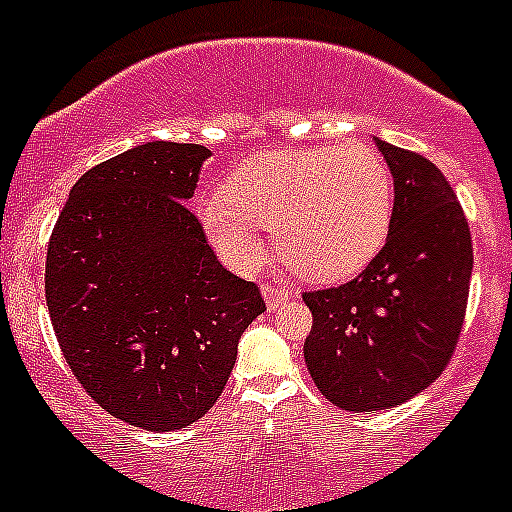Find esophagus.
I'll return each instance as SVG.
<instances>
[{
  "label": "esophagus",
  "mask_w": 512,
  "mask_h": 512,
  "mask_svg": "<svg viewBox=\"0 0 512 512\" xmlns=\"http://www.w3.org/2000/svg\"><path fill=\"white\" fill-rule=\"evenodd\" d=\"M261 295H264L269 310H277L279 305H284V302L292 297V292L284 287H279V284H264V287H261Z\"/></svg>",
  "instance_id": "obj_1"
}]
</instances>
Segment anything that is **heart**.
<instances>
[{
	"label": "heart",
	"mask_w": 512,
	"mask_h": 512,
	"mask_svg": "<svg viewBox=\"0 0 512 512\" xmlns=\"http://www.w3.org/2000/svg\"><path fill=\"white\" fill-rule=\"evenodd\" d=\"M392 210L390 166L374 148L348 143L251 158L225 179V194L200 200L197 220L230 269H259L269 228L297 274L341 282L382 251Z\"/></svg>",
	"instance_id": "b5f03b06"
}]
</instances>
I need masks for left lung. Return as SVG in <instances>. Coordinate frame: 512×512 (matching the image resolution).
I'll return each mask as SVG.
<instances>
[{
  "label": "left lung",
  "mask_w": 512,
  "mask_h": 512,
  "mask_svg": "<svg viewBox=\"0 0 512 512\" xmlns=\"http://www.w3.org/2000/svg\"><path fill=\"white\" fill-rule=\"evenodd\" d=\"M377 140L395 182L392 228L354 282L305 292V364L343 410L397 408L451 361L467 312L472 235L446 176L428 158Z\"/></svg>",
  "instance_id": "8db88e82"
}]
</instances>
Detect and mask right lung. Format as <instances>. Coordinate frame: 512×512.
Here are the masks:
<instances>
[{
	"instance_id": "obj_1",
	"label": "right lung",
	"mask_w": 512,
	"mask_h": 512,
	"mask_svg": "<svg viewBox=\"0 0 512 512\" xmlns=\"http://www.w3.org/2000/svg\"><path fill=\"white\" fill-rule=\"evenodd\" d=\"M210 151L153 140L74 184L53 228L45 302L66 364L97 405L179 431L223 395L259 287L217 261L189 212Z\"/></svg>"
}]
</instances>
